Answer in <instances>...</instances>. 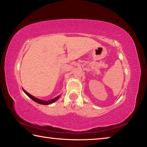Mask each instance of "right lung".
I'll return each mask as SVG.
<instances>
[{
    "label": "right lung",
    "instance_id": "obj_1",
    "mask_svg": "<svg viewBox=\"0 0 147 147\" xmlns=\"http://www.w3.org/2000/svg\"><path fill=\"white\" fill-rule=\"evenodd\" d=\"M23 90L24 93H25L27 94V95H28L29 97L32 99V100H33L34 102H37V103L40 104H43V105H49V104H51L52 103L58 100V99L59 98V96H60V95H59L58 96H56V98L52 99V100H51L45 101V100H41V99H39V98H37L36 97H34V96H32V95H31L30 94L27 93V92L25 90H24V89H23Z\"/></svg>",
    "mask_w": 147,
    "mask_h": 147
}]
</instances>
